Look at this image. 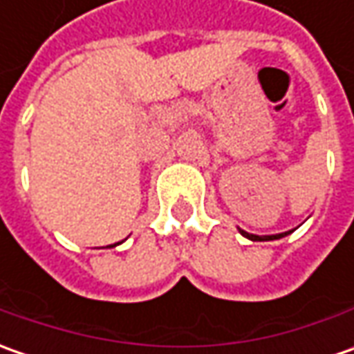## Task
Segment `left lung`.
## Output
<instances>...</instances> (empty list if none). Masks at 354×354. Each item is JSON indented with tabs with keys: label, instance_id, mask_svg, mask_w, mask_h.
<instances>
[{
	"label": "left lung",
	"instance_id": "1",
	"mask_svg": "<svg viewBox=\"0 0 354 354\" xmlns=\"http://www.w3.org/2000/svg\"><path fill=\"white\" fill-rule=\"evenodd\" d=\"M295 230V228H293ZM293 230H288V232H281V234H266V236H258V234H250V232H246V230H240L238 228V232L242 234V236H246L248 240H252V242H266V240H278V238H283L288 236V234H292Z\"/></svg>",
	"mask_w": 354,
	"mask_h": 354
}]
</instances>
